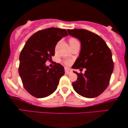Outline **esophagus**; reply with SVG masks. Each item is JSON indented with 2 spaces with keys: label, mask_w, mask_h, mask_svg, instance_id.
<instances>
[{
  "label": "esophagus",
  "mask_w": 128,
  "mask_h": 128,
  "mask_svg": "<svg viewBox=\"0 0 128 128\" xmlns=\"http://www.w3.org/2000/svg\"><path fill=\"white\" fill-rule=\"evenodd\" d=\"M65 72H66V74H70L71 72H72V70L67 68H65Z\"/></svg>",
  "instance_id": "1"
}]
</instances>
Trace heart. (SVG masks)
<instances>
[{
  "mask_svg": "<svg viewBox=\"0 0 128 128\" xmlns=\"http://www.w3.org/2000/svg\"><path fill=\"white\" fill-rule=\"evenodd\" d=\"M76 42H78V41H77V40H76V39H75V38H71V39H70V40H69L70 44H74V43H76ZM65 64H66V65H67V66L70 65V64H72V61H70V60L66 61V62H65Z\"/></svg>",
  "mask_w": 128,
  "mask_h": 128,
  "instance_id": "b5f03b06",
  "label": "heart"
}]
</instances>
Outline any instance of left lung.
Returning <instances> with one entry per match:
<instances>
[{"label": "left lung", "instance_id": "left-lung-1", "mask_svg": "<svg viewBox=\"0 0 128 128\" xmlns=\"http://www.w3.org/2000/svg\"><path fill=\"white\" fill-rule=\"evenodd\" d=\"M67 31L81 42L80 54L72 68L86 70L84 74L73 72L77 75V80L72 83L74 90L84 98L98 97L108 87L114 71L110 50L104 40L93 32L83 29Z\"/></svg>", "mask_w": 128, "mask_h": 128}]
</instances>
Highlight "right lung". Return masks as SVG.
I'll use <instances>...</instances> for the list:
<instances>
[{"label":"right lung","instance_id":"1","mask_svg":"<svg viewBox=\"0 0 128 128\" xmlns=\"http://www.w3.org/2000/svg\"><path fill=\"white\" fill-rule=\"evenodd\" d=\"M68 34L64 29L50 28L32 35L19 56V74L24 88L36 98L47 97L57 88L64 68L56 63L52 68L45 65L55 55L58 42Z\"/></svg>","mask_w":128,"mask_h":128}]
</instances>
